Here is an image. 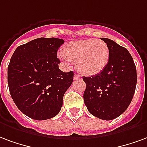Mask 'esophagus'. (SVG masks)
Listing matches in <instances>:
<instances>
[{
	"mask_svg": "<svg viewBox=\"0 0 147 147\" xmlns=\"http://www.w3.org/2000/svg\"><path fill=\"white\" fill-rule=\"evenodd\" d=\"M79 78H80V77H79V75L77 74H74V80H76V79H78Z\"/></svg>",
	"mask_w": 147,
	"mask_h": 147,
	"instance_id": "1",
	"label": "esophagus"
}]
</instances>
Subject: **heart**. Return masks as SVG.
<instances>
[{"label":"heart","mask_w":147,"mask_h":147,"mask_svg":"<svg viewBox=\"0 0 147 147\" xmlns=\"http://www.w3.org/2000/svg\"><path fill=\"white\" fill-rule=\"evenodd\" d=\"M59 57L66 63L74 62L76 69L82 75L94 76L107 66L110 49L101 40H81L66 44Z\"/></svg>","instance_id":"1"}]
</instances>
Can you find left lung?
I'll return each instance as SVG.
<instances>
[{
	"label": "left lung",
	"mask_w": 147,
	"mask_h": 147,
	"mask_svg": "<svg viewBox=\"0 0 147 147\" xmlns=\"http://www.w3.org/2000/svg\"><path fill=\"white\" fill-rule=\"evenodd\" d=\"M109 47L110 59L101 73L84 77V104L91 114L102 120L118 117L127 110L137 83L136 67L127 49L112 40L101 37Z\"/></svg>",
	"instance_id": "obj_1"
}]
</instances>
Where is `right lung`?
I'll list each match as a JSON object with an SVG mask.
<instances>
[{
    "label": "right lung",
    "mask_w": 147,
    "mask_h": 147,
    "mask_svg": "<svg viewBox=\"0 0 147 147\" xmlns=\"http://www.w3.org/2000/svg\"><path fill=\"white\" fill-rule=\"evenodd\" d=\"M64 40L40 37L19 46L7 66L11 96L19 110L34 120L56 116L74 72H63L57 51Z\"/></svg>",
    "instance_id": "1"
}]
</instances>
